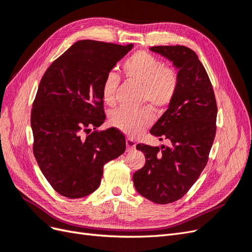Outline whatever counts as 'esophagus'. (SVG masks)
<instances>
[{"mask_svg": "<svg viewBox=\"0 0 252 252\" xmlns=\"http://www.w3.org/2000/svg\"><path fill=\"white\" fill-rule=\"evenodd\" d=\"M135 141L134 140H132V139H130V138H128L127 140H126V146H127V150L128 151H130V150H133L134 148H135Z\"/></svg>", "mask_w": 252, "mask_h": 252, "instance_id": "esophagus-1", "label": "esophagus"}]
</instances>
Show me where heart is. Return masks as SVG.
I'll list each match as a JSON object with an SVG mask.
<instances>
[{"label":"heart","instance_id":"heart-1","mask_svg":"<svg viewBox=\"0 0 252 252\" xmlns=\"http://www.w3.org/2000/svg\"><path fill=\"white\" fill-rule=\"evenodd\" d=\"M126 79L141 87V102L154 109H163L168 106L177 94L179 87L178 72L150 53L138 51L129 57L123 64ZM120 79L113 71L105 75L102 83L104 102L112 105L116 102V91ZM154 117L148 108L128 110L120 108L110 114L111 126L126 134H136L148 127Z\"/></svg>","mask_w":252,"mask_h":252}]
</instances>
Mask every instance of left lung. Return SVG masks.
<instances>
[{
    "mask_svg": "<svg viewBox=\"0 0 252 252\" xmlns=\"http://www.w3.org/2000/svg\"><path fill=\"white\" fill-rule=\"evenodd\" d=\"M151 51L170 60L178 68L179 87L163 116L150 129L170 146L138 144L145 166L133 174L141 195L157 204L180 200L199 179L208 162L217 131L218 106L207 72L196 53L186 46H154Z\"/></svg>",
    "mask_w": 252,
    "mask_h": 252,
    "instance_id": "obj_1",
    "label": "left lung"
}]
</instances>
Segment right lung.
<instances>
[{
    "label": "right lung",
    "mask_w": 252,
    "mask_h": 252,
    "mask_svg": "<svg viewBox=\"0 0 252 252\" xmlns=\"http://www.w3.org/2000/svg\"><path fill=\"white\" fill-rule=\"evenodd\" d=\"M132 47L78 41L53 61L40 82L30 118L33 155L51 187L68 199L95 191L104 165L125 152L123 133L97 127L106 119L103 80Z\"/></svg>",
    "instance_id": "add662e5"
}]
</instances>
